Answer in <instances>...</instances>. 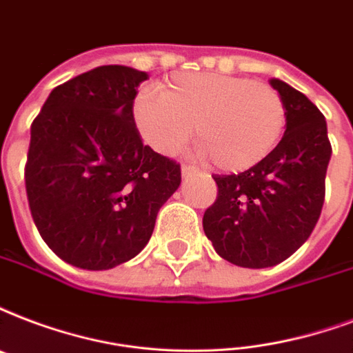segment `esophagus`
I'll list each match as a JSON object with an SVG mask.
<instances>
[{"mask_svg":"<svg viewBox=\"0 0 353 353\" xmlns=\"http://www.w3.org/2000/svg\"><path fill=\"white\" fill-rule=\"evenodd\" d=\"M181 174H183V177H190V176H196V174H198V170H196V166H192V165H183Z\"/></svg>","mask_w":353,"mask_h":353,"instance_id":"34e87169","label":"esophagus"}]
</instances>
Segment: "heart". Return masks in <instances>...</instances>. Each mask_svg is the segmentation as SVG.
<instances>
[{
  "instance_id": "heart-1",
  "label": "heart",
  "mask_w": 353,
  "mask_h": 353,
  "mask_svg": "<svg viewBox=\"0 0 353 353\" xmlns=\"http://www.w3.org/2000/svg\"><path fill=\"white\" fill-rule=\"evenodd\" d=\"M133 122L155 152L174 155L194 125L201 155L241 172L272 152L285 128L283 99L270 85L224 74L174 75L161 92L141 90Z\"/></svg>"
}]
</instances>
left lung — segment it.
I'll use <instances>...</instances> for the list:
<instances>
[{
	"label": "left lung",
	"mask_w": 353,
	"mask_h": 353,
	"mask_svg": "<svg viewBox=\"0 0 353 353\" xmlns=\"http://www.w3.org/2000/svg\"><path fill=\"white\" fill-rule=\"evenodd\" d=\"M270 85L285 105L283 139L248 170L212 176L219 194L203 214L216 254L244 268L274 266L294 254L313 233L326 196V118L283 81Z\"/></svg>",
	"instance_id": "left-lung-1"
}]
</instances>
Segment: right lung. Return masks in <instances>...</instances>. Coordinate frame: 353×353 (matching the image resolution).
<instances>
[{
    "label": "right lung",
    "mask_w": 353,
    "mask_h": 353,
    "mask_svg": "<svg viewBox=\"0 0 353 353\" xmlns=\"http://www.w3.org/2000/svg\"><path fill=\"white\" fill-rule=\"evenodd\" d=\"M148 75L99 66L51 90L31 125L26 190L40 236L70 265L109 270L150 241L181 166L142 142L133 99Z\"/></svg>",
    "instance_id": "1"
}]
</instances>
